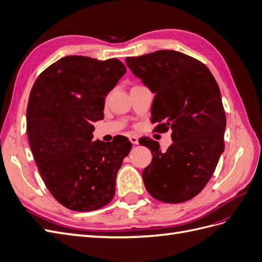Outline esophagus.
<instances>
[{
  "mask_svg": "<svg viewBox=\"0 0 262 262\" xmlns=\"http://www.w3.org/2000/svg\"><path fill=\"white\" fill-rule=\"evenodd\" d=\"M129 140L131 141V143L134 144V145L139 143V139H138L136 136H130V137H129Z\"/></svg>",
  "mask_w": 262,
  "mask_h": 262,
  "instance_id": "34e87169",
  "label": "esophagus"
}]
</instances>
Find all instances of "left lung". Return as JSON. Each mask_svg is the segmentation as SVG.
Wrapping results in <instances>:
<instances>
[{
  "mask_svg": "<svg viewBox=\"0 0 262 262\" xmlns=\"http://www.w3.org/2000/svg\"><path fill=\"white\" fill-rule=\"evenodd\" d=\"M125 62L155 93L150 121L156 131H171L172 144L165 152L156 141H141L153 155L142 172L145 188L158 201L186 202L202 191L224 150L226 116L219 85L207 66L178 51L158 50Z\"/></svg>",
  "mask_w": 262,
  "mask_h": 262,
  "instance_id": "1",
  "label": "left lung"
}]
</instances>
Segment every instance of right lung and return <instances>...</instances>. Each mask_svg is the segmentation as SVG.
Here are the masks:
<instances>
[{
	"label": "right lung",
	"mask_w": 262,
	"mask_h": 262,
	"mask_svg": "<svg viewBox=\"0 0 262 262\" xmlns=\"http://www.w3.org/2000/svg\"><path fill=\"white\" fill-rule=\"evenodd\" d=\"M118 59L68 55L40 73L30 91L27 133L38 171L63 207L90 212L116 192V177L131 142H92L95 121L104 118L105 97L124 73Z\"/></svg>",
	"instance_id": "add662e5"
}]
</instances>
